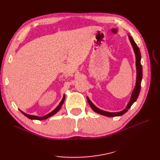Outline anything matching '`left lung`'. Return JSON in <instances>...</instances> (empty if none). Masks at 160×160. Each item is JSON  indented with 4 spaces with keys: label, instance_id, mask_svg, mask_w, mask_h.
I'll return each mask as SVG.
<instances>
[{
    "label": "left lung",
    "instance_id": "left-lung-1",
    "mask_svg": "<svg viewBox=\"0 0 160 160\" xmlns=\"http://www.w3.org/2000/svg\"><path fill=\"white\" fill-rule=\"evenodd\" d=\"M129 38L131 42V44H132L133 47V49L135 55V59H136L135 65H136V69H137V77H136V83H135L134 89L132 92V96H131V99L129 101L128 105L126 106V108H125L123 111H119V112H114V113L108 112V111L101 110L97 108L96 106L90 101L88 97H87V100H88L91 109H93L95 112L101 115L107 116V117H116V116H121L126 113L128 110L131 108V106H132L135 101L137 100L139 94L140 89H141V82L142 80V66L141 65V57H142L141 52H140L139 49L138 47V45H136V43H135V41H133L132 37L129 35Z\"/></svg>",
    "mask_w": 160,
    "mask_h": 160
}]
</instances>
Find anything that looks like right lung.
Segmentation results:
<instances>
[{
	"label": "right lung",
	"instance_id": "obj_1",
	"mask_svg": "<svg viewBox=\"0 0 160 160\" xmlns=\"http://www.w3.org/2000/svg\"><path fill=\"white\" fill-rule=\"evenodd\" d=\"M65 99V95H63V98H62V99L61 101L60 102V103L59 104V105H58L57 107L54 110H53L52 111H51V113H49V114H47V115H45V116H42V117H38V116L28 115V114H27V113H24L23 111H21V110H20V111H21V112L24 115H25L26 117L28 118V119H37V120H44V119H47V118H49L51 117V116H52V115H54L55 113H57L58 112V111H59L60 110L62 105L63 104Z\"/></svg>",
	"mask_w": 160,
	"mask_h": 160
}]
</instances>
